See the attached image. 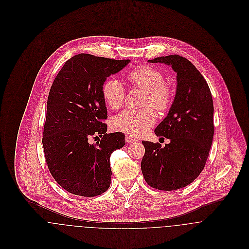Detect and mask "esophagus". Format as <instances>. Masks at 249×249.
Wrapping results in <instances>:
<instances>
[{
  "label": "esophagus",
  "mask_w": 249,
  "mask_h": 249,
  "mask_svg": "<svg viewBox=\"0 0 249 249\" xmlns=\"http://www.w3.org/2000/svg\"><path fill=\"white\" fill-rule=\"evenodd\" d=\"M125 141L127 142H129V143H133V142H137L138 140L135 139L134 137L130 136V135H126V136H125Z\"/></svg>",
  "instance_id": "obj_1"
}]
</instances>
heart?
<instances>
[{"label":"heart","mask_w":249,"mask_h":249,"mask_svg":"<svg viewBox=\"0 0 249 249\" xmlns=\"http://www.w3.org/2000/svg\"><path fill=\"white\" fill-rule=\"evenodd\" d=\"M133 86L145 91L143 106H149L141 110L124 109L116 115L112 121V127L132 136H138L152 126L156 121L153 108L165 111L171 107L174 100L172 87L165 82V75L156 68L142 66L127 75ZM102 95L107 106L113 109L122 107L125 98V88L117 78H107L102 86Z\"/></svg>","instance_id":"heart-1"}]
</instances>
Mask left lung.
<instances>
[{
	"instance_id": "left-lung-1",
	"label": "left lung",
	"mask_w": 249,
	"mask_h": 249,
	"mask_svg": "<svg viewBox=\"0 0 249 249\" xmlns=\"http://www.w3.org/2000/svg\"><path fill=\"white\" fill-rule=\"evenodd\" d=\"M148 61L172 65L178 87L168 116L154 130L171 142L161 147L158 142L142 141L141 170L150 187L175 191L191 184L205 167L214 132L212 94L203 75L187 58L172 54Z\"/></svg>"
}]
</instances>
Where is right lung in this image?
Masks as SVG:
<instances>
[{"label":"right lung","instance_id":"obj_1","mask_svg":"<svg viewBox=\"0 0 249 249\" xmlns=\"http://www.w3.org/2000/svg\"><path fill=\"white\" fill-rule=\"evenodd\" d=\"M128 59L79 53L67 60L51 87L43 131L46 163L54 180L72 195L94 197L111 183L109 159L125 144L122 132L107 134L102 86ZM101 137L97 144L92 138Z\"/></svg>","mask_w":249,"mask_h":249}]
</instances>
